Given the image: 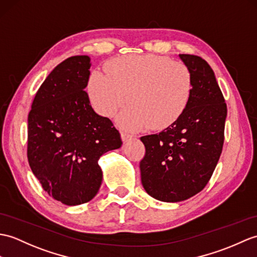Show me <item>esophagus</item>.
<instances>
[{
    "label": "esophagus",
    "instance_id": "esophagus-1",
    "mask_svg": "<svg viewBox=\"0 0 257 257\" xmlns=\"http://www.w3.org/2000/svg\"><path fill=\"white\" fill-rule=\"evenodd\" d=\"M120 137H121V140H122L123 142H127L128 140H130L131 138H133V136L127 134V133H121V134H120Z\"/></svg>",
    "mask_w": 257,
    "mask_h": 257
}]
</instances>
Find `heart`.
I'll list each match as a JSON object with an SVG mask.
<instances>
[{
    "label": "heart",
    "mask_w": 257,
    "mask_h": 257,
    "mask_svg": "<svg viewBox=\"0 0 257 257\" xmlns=\"http://www.w3.org/2000/svg\"><path fill=\"white\" fill-rule=\"evenodd\" d=\"M105 71L89 75V100L99 115L110 118L127 95L129 107L118 117L122 129L164 130L182 117L192 98V70L166 56H121L107 62Z\"/></svg>",
    "instance_id": "heart-1"
}]
</instances>
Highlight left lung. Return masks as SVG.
<instances>
[{"instance_id":"1","label":"left lung","mask_w":257,"mask_h":257,"mask_svg":"<svg viewBox=\"0 0 257 257\" xmlns=\"http://www.w3.org/2000/svg\"><path fill=\"white\" fill-rule=\"evenodd\" d=\"M192 70L194 91L186 110L158 135L141 137L140 162L146 192L161 201L188 199L206 187L222 152L226 104L210 65L194 55H180Z\"/></svg>"}]
</instances>
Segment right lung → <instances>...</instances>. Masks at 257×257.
I'll use <instances>...</instances> for the list:
<instances>
[{"mask_svg": "<svg viewBox=\"0 0 257 257\" xmlns=\"http://www.w3.org/2000/svg\"><path fill=\"white\" fill-rule=\"evenodd\" d=\"M88 56L65 59L35 95L28 114L27 159L34 175L53 199L84 204L103 178L98 159L120 148V134L97 115L84 91L91 72Z\"/></svg>", "mask_w": 257, "mask_h": 257, "instance_id": "add662e5", "label": "right lung"}]
</instances>
